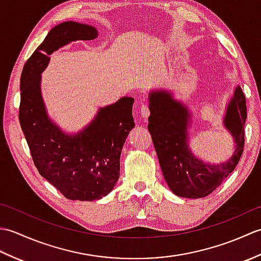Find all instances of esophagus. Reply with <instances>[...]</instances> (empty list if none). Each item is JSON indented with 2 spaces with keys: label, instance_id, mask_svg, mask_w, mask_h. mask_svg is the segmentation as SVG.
<instances>
[{
  "label": "esophagus",
  "instance_id": "esophagus-1",
  "mask_svg": "<svg viewBox=\"0 0 261 261\" xmlns=\"http://www.w3.org/2000/svg\"><path fill=\"white\" fill-rule=\"evenodd\" d=\"M140 114L142 118H148L149 114H150V109H149V107L147 104H142L141 108H140Z\"/></svg>",
  "mask_w": 261,
  "mask_h": 261
}]
</instances>
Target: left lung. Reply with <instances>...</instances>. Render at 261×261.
<instances>
[{"label": "left lung", "mask_w": 261, "mask_h": 261, "mask_svg": "<svg viewBox=\"0 0 261 261\" xmlns=\"http://www.w3.org/2000/svg\"><path fill=\"white\" fill-rule=\"evenodd\" d=\"M148 130L151 135L165 180L180 197L199 198L212 193L234 170L245 147L246 97L240 87L229 104L224 124L234 138V153L228 162L208 165L198 160L187 147V110L173 101L170 94L150 93Z\"/></svg>", "instance_id": "1"}]
</instances>
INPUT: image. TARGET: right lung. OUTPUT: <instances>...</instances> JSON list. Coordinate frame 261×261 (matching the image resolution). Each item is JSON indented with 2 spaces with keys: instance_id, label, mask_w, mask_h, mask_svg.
Masks as SVG:
<instances>
[{
  "instance_id": "add662e5",
  "label": "right lung",
  "mask_w": 261,
  "mask_h": 261,
  "mask_svg": "<svg viewBox=\"0 0 261 261\" xmlns=\"http://www.w3.org/2000/svg\"><path fill=\"white\" fill-rule=\"evenodd\" d=\"M97 37L94 27L66 21L49 31L27 60L21 74L19 121L39 174L71 201H94L113 190L120 176V156L135 126L132 97L99 110L84 131L66 136L47 118L40 95V74L49 55L75 40Z\"/></svg>"
}]
</instances>
